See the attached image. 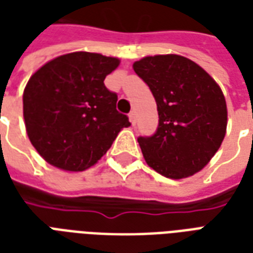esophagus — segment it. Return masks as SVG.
<instances>
[{
	"label": "esophagus",
	"mask_w": 253,
	"mask_h": 253,
	"mask_svg": "<svg viewBox=\"0 0 253 253\" xmlns=\"http://www.w3.org/2000/svg\"><path fill=\"white\" fill-rule=\"evenodd\" d=\"M129 120H130L132 125L136 124V113H134V111H132L130 113H129Z\"/></svg>",
	"instance_id": "obj_1"
}]
</instances>
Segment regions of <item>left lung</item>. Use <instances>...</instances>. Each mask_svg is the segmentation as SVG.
I'll list each match as a JSON object with an SVG mask.
<instances>
[{
    "label": "left lung",
    "mask_w": 253,
    "mask_h": 253,
    "mask_svg": "<svg viewBox=\"0 0 253 253\" xmlns=\"http://www.w3.org/2000/svg\"><path fill=\"white\" fill-rule=\"evenodd\" d=\"M157 104L159 126L137 138L147 164L169 178L206 167L225 136L227 104L220 86L196 62L177 54L145 57L133 64Z\"/></svg>",
    "instance_id": "left-lung-1"
}]
</instances>
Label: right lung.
Returning <instances> with one entry per match:
<instances>
[{"mask_svg": "<svg viewBox=\"0 0 253 253\" xmlns=\"http://www.w3.org/2000/svg\"><path fill=\"white\" fill-rule=\"evenodd\" d=\"M98 53L64 54L40 68L24 90V119L30 142L57 168L88 169L130 125L116 109L117 93L104 80L119 66Z\"/></svg>", "mask_w": 253, "mask_h": 253, "instance_id": "add662e5", "label": "right lung"}]
</instances>
